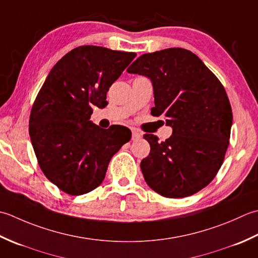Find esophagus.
Returning a JSON list of instances; mask_svg holds the SVG:
<instances>
[{
  "mask_svg": "<svg viewBox=\"0 0 258 258\" xmlns=\"http://www.w3.org/2000/svg\"><path fill=\"white\" fill-rule=\"evenodd\" d=\"M141 135L138 130H136V129H133V137H131V138H133V140H138L139 138H141Z\"/></svg>",
  "mask_w": 258,
  "mask_h": 258,
  "instance_id": "1",
  "label": "esophagus"
}]
</instances>
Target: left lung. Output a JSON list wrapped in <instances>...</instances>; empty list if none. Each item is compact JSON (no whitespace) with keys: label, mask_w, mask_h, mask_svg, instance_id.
I'll return each mask as SVG.
<instances>
[{"label":"left lung","mask_w":258,"mask_h":258,"mask_svg":"<svg viewBox=\"0 0 258 258\" xmlns=\"http://www.w3.org/2000/svg\"><path fill=\"white\" fill-rule=\"evenodd\" d=\"M127 71L148 77L151 114L172 135L160 143L146 134L150 154L140 164L148 186L167 198L191 196L217 175L228 148L233 112L217 77L191 51L170 48L140 55Z\"/></svg>","instance_id":"1"}]
</instances>
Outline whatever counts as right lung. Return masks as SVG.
Here are the masks:
<instances>
[{"label": "right lung", "instance_id": "obj_1", "mask_svg": "<svg viewBox=\"0 0 258 258\" xmlns=\"http://www.w3.org/2000/svg\"><path fill=\"white\" fill-rule=\"evenodd\" d=\"M137 54L97 45L71 50L55 63L32 106L29 134L41 170L72 196L101 185L112 156L131 138L123 125L100 128L92 107L108 104L107 92Z\"/></svg>", "mask_w": 258, "mask_h": 258}]
</instances>
